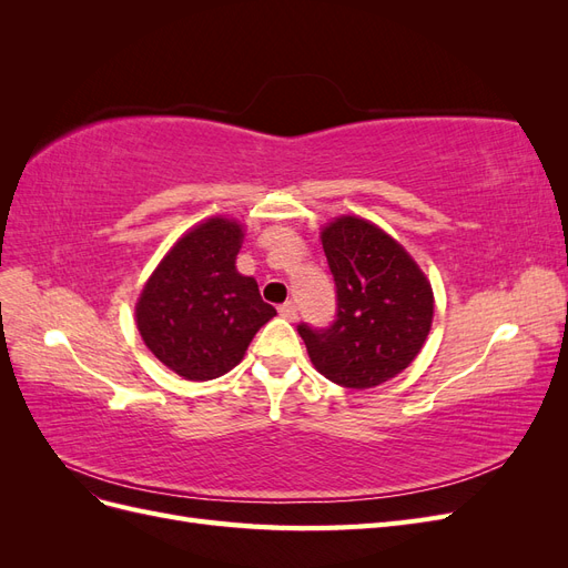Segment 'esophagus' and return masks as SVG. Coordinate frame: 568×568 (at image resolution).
Listing matches in <instances>:
<instances>
[{"label": "esophagus", "instance_id": "1", "mask_svg": "<svg viewBox=\"0 0 568 568\" xmlns=\"http://www.w3.org/2000/svg\"><path fill=\"white\" fill-rule=\"evenodd\" d=\"M277 311H280V315H282L284 320H288V322H294V320L298 317V307H296L294 303H291V301L282 303V305L277 307Z\"/></svg>", "mask_w": 568, "mask_h": 568}]
</instances>
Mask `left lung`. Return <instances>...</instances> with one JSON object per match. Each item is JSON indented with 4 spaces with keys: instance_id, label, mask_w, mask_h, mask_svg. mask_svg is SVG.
<instances>
[{
    "instance_id": "obj_1",
    "label": "left lung",
    "mask_w": 568,
    "mask_h": 568,
    "mask_svg": "<svg viewBox=\"0 0 568 568\" xmlns=\"http://www.w3.org/2000/svg\"><path fill=\"white\" fill-rule=\"evenodd\" d=\"M336 284V315L324 329L298 324L307 355L326 379L346 388L379 386L422 351L434 320L424 272L384 230L338 217L322 232Z\"/></svg>"
}]
</instances>
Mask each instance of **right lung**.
Instances as JSON below:
<instances>
[{
    "mask_svg": "<svg viewBox=\"0 0 568 568\" xmlns=\"http://www.w3.org/2000/svg\"><path fill=\"white\" fill-rule=\"evenodd\" d=\"M242 236V225L227 217L205 220L170 248L136 303L146 348L189 382L227 374L277 315L255 280L234 267Z\"/></svg>",
    "mask_w": 568,
    "mask_h": 568,
    "instance_id": "right-lung-1",
    "label": "right lung"
}]
</instances>
